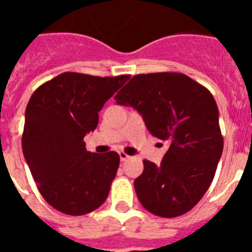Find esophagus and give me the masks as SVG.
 <instances>
[{"label": "esophagus", "instance_id": "esophagus-1", "mask_svg": "<svg viewBox=\"0 0 252 252\" xmlns=\"http://www.w3.org/2000/svg\"><path fill=\"white\" fill-rule=\"evenodd\" d=\"M119 155H120V159H121V161H125V160H127L128 158V155L126 153H124V151H120L119 153Z\"/></svg>", "mask_w": 252, "mask_h": 252}]
</instances>
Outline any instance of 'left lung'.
I'll use <instances>...</instances> for the list:
<instances>
[{
    "label": "left lung",
    "mask_w": 252,
    "mask_h": 252,
    "mask_svg": "<svg viewBox=\"0 0 252 252\" xmlns=\"http://www.w3.org/2000/svg\"><path fill=\"white\" fill-rule=\"evenodd\" d=\"M115 99L135 108L149 132L169 144L160 165L145 160L133 182L140 203L165 218L190 211L208 190L223 150L213 95L182 73H151L131 78Z\"/></svg>",
    "instance_id": "8db88e82"
}]
</instances>
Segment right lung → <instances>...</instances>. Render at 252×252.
Instances as JSON below:
<instances>
[{
    "mask_svg": "<svg viewBox=\"0 0 252 252\" xmlns=\"http://www.w3.org/2000/svg\"><path fill=\"white\" fill-rule=\"evenodd\" d=\"M128 79L130 75L101 78L66 72L31 95L22 153L39 192L60 212L82 216L106 201L119 154L90 153L83 139L97 127L103 104Z\"/></svg>",
    "mask_w": 252,
    "mask_h": 252,
    "instance_id": "right-lung-1",
    "label": "right lung"
}]
</instances>
